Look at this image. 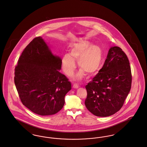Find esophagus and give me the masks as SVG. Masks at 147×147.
Returning <instances> with one entry per match:
<instances>
[{
  "mask_svg": "<svg viewBox=\"0 0 147 147\" xmlns=\"http://www.w3.org/2000/svg\"><path fill=\"white\" fill-rule=\"evenodd\" d=\"M73 87H74V88H75V89H77V88H79V86H78V85H77V84H74V86H73Z\"/></svg>",
  "mask_w": 147,
  "mask_h": 147,
  "instance_id": "esophagus-1",
  "label": "esophagus"
}]
</instances>
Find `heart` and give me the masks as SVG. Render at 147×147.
<instances>
[{
    "label": "heart",
    "mask_w": 147,
    "mask_h": 147,
    "mask_svg": "<svg viewBox=\"0 0 147 147\" xmlns=\"http://www.w3.org/2000/svg\"><path fill=\"white\" fill-rule=\"evenodd\" d=\"M103 59L102 48L88 40H80L71 46L69 54L61 59V66L65 74L71 76L76 68L77 60L80 70L74 77L75 80H81L86 74L92 76L100 67Z\"/></svg>",
    "instance_id": "heart-1"
}]
</instances>
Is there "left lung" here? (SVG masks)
Here are the masks:
<instances>
[{
	"instance_id": "1",
	"label": "left lung",
	"mask_w": 147,
	"mask_h": 147,
	"mask_svg": "<svg viewBox=\"0 0 147 147\" xmlns=\"http://www.w3.org/2000/svg\"><path fill=\"white\" fill-rule=\"evenodd\" d=\"M129 60L119 47H111L102 68L86 86L85 105L96 116L113 115L121 108L131 87Z\"/></svg>"
}]
</instances>
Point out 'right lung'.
<instances>
[{
  "instance_id": "1",
  "label": "right lung",
  "mask_w": 147,
  "mask_h": 147,
  "mask_svg": "<svg viewBox=\"0 0 147 147\" xmlns=\"http://www.w3.org/2000/svg\"><path fill=\"white\" fill-rule=\"evenodd\" d=\"M61 69V59L52 53L42 37L33 39L15 69V84L26 107L42 116L54 115L63 108L71 84Z\"/></svg>"
}]
</instances>
